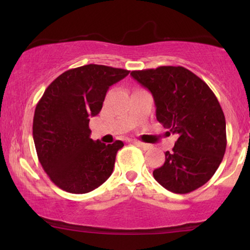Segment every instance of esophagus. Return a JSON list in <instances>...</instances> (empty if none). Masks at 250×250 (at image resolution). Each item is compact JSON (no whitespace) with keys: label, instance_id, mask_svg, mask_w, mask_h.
I'll return each instance as SVG.
<instances>
[{"label":"esophagus","instance_id":"34e87169","mask_svg":"<svg viewBox=\"0 0 250 250\" xmlns=\"http://www.w3.org/2000/svg\"><path fill=\"white\" fill-rule=\"evenodd\" d=\"M134 143L143 150H148L150 148V146L146 145V143H143V142H140V141H134Z\"/></svg>","mask_w":250,"mask_h":250}]
</instances>
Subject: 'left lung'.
<instances>
[{
	"instance_id": "left-lung-1",
	"label": "left lung",
	"mask_w": 250,
	"mask_h": 250,
	"mask_svg": "<svg viewBox=\"0 0 250 250\" xmlns=\"http://www.w3.org/2000/svg\"><path fill=\"white\" fill-rule=\"evenodd\" d=\"M131 76L151 92L157 121L177 135L165 163L153 170L160 186L189 193L210 180L227 148L225 117L209 86L192 71L177 66L133 70Z\"/></svg>"
}]
</instances>
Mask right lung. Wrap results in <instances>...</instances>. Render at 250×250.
Wrapping results in <instances>:
<instances>
[{"label": "right lung", "instance_id": "1", "mask_svg": "<svg viewBox=\"0 0 250 250\" xmlns=\"http://www.w3.org/2000/svg\"><path fill=\"white\" fill-rule=\"evenodd\" d=\"M129 71L86 64L58 76L36 105L33 138L50 180L67 192L87 193L109 179L124 143L105 145L90 138V118L100 112L111 85Z\"/></svg>", "mask_w": 250, "mask_h": 250}]
</instances>
